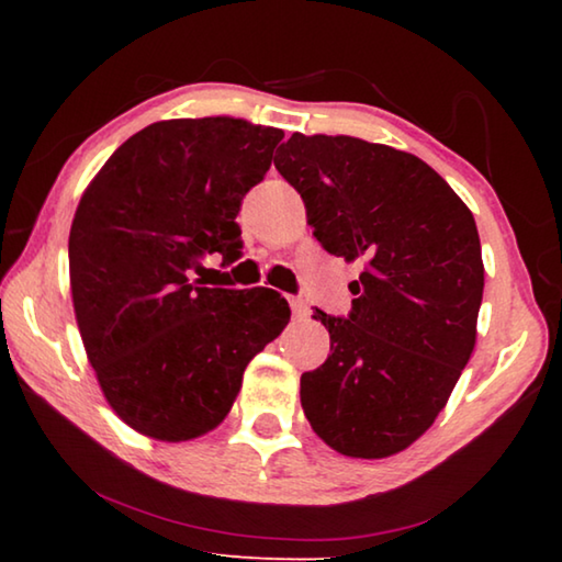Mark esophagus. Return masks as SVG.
I'll use <instances>...</instances> for the list:
<instances>
[{"label": "esophagus", "instance_id": "34e87169", "mask_svg": "<svg viewBox=\"0 0 562 562\" xmlns=\"http://www.w3.org/2000/svg\"><path fill=\"white\" fill-rule=\"evenodd\" d=\"M290 307H292V315L297 317V319H302V317H307V304H304V300L302 297H290Z\"/></svg>", "mask_w": 562, "mask_h": 562}]
</instances>
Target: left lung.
Instances as JSON below:
<instances>
[{
  "label": "left lung",
  "instance_id": "1",
  "mask_svg": "<svg viewBox=\"0 0 562 562\" xmlns=\"http://www.w3.org/2000/svg\"><path fill=\"white\" fill-rule=\"evenodd\" d=\"M274 168L329 255L361 262L325 364L300 379L315 434L351 459H386L436 422L475 347L481 240L453 188L406 150L292 133Z\"/></svg>",
  "mask_w": 562,
  "mask_h": 562
}]
</instances>
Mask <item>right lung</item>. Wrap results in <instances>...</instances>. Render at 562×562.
<instances>
[{
    "label": "right lung",
    "instance_id": "1",
    "mask_svg": "<svg viewBox=\"0 0 562 562\" xmlns=\"http://www.w3.org/2000/svg\"><path fill=\"white\" fill-rule=\"evenodd\" d=\"M280 128L243 119L150 123L83 190L69 233L71 300L109 406L133 431L190 441L233 408L245 367L290 322L270 288H201L203 255L240 258L235 223Z\"/></svg>",
    "mask_w": 562,
    "mask_h": 562
}]
</instances>
